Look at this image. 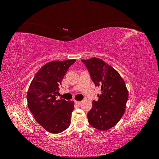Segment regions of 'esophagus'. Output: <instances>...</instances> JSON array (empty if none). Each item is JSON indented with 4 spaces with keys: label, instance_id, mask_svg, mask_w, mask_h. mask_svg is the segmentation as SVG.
Here are the masks:
<instances>
[{
    "label": "esophagus",
    "instance_id": "esophagus-1",
    "mask_svg": "<svg viewBox=\"0 0 159 159\" xmlns=\"http://www.w3.org/2000/svg\"><path fill=\"white\" fill-rule=\"evenodd\" d=\"M74 102L77 105H80L81 103V102H80V101H74Z\"/></svg>",
    "mask_w": 159,
    "mask_h": 159
}]
</instances>
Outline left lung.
Returning <instances> with one entry per match:
<instances>
[{
    "mask_svg": "<svg viewBox=\"0 0 159 159\" xmlns=\"http://www.w3.org/2000/svg\"><path fill=\"white\" fill-rule=\"evenodd\" d=\"M81 61L87 68L95 86L101 88L98 101H93L92 108L88 113L89 123L93 127L105 131L114 127L125 111L128 91L118 72L97 57Z\"/></svg>",
    "mask_w": 159,
    "mask_h": 159,
    "instance_id": "8db88e82",
    "label": "left lung"
}]
</instances>
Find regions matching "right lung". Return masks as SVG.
<instances>
[{
    "label": "right lung",
    "instance_id": "1",
    "mask_svg": "<svg viewBox=\"0 0 159 159\" xmlns=\"http://www.w3.org/2000/svg\"><path fill=\"white\" fill-rule=\"evenodd\" d=\"M75 60L53 61L39 70L27 93L28 105L36 121L47 131L60 133L70 125L73 101L57 100L59 85Z\"/></svg>",
    "mask_w": 159,
    "mask_h": 159
}]
</instances>
